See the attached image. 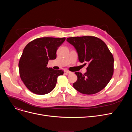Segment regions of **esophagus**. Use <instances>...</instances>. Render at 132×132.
Returning a JSON list of instances; mask_svg holds the SVG:
<instances>
[{"instance_id": "34e87169", "label": "esophagus", "mask_w": 132, "mask_h": 132, "mask_svg": "<svg viewBox=\"0 0 132 132\" xmlns=\"http://www.w3.org/2000/svg\"><path fill=\"white\" fill-rule=\"evenodd\" d=\"M65 73H66L67 74H72V72H70V71H68L67 70H65Z\"/></svg>"}]
</instances>
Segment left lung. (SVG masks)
<instances>
[{"label": "left lung", "mask_w": 132, "mask_h": 132, "mask_svg": "<svg viewBox=\"0 0 132 132\" xmlns=\"http://www.w3.org/2000/svg\"><path fill=\"white\" fill-rule=\"evenodd\" d=\"M78 54L80 62H87V72H75L78 80L73 86L79 92L87 95L97 93L104 88L113 73V57L106 44L94 36L69 37ZM86 65V63L85 64Z\"/></svg>", "instance_id": "1"}]
</instances>
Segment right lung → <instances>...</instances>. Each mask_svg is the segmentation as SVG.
Instances as JSON below:
<instances>
[{"label": "right lung", "instance_id": "obj_1", "mask_svg": "<svg viewBox=\"0 0 132 132\" xmlns=\"http://www.w3.org/2000/svg\"><path fill=\"white\" fill-rule=\"evenodd\" d=\"M65 38L42 37L28 44L20 58L19 68L20 78L26 87L32 93L45 95L55 88L61 70L47 67L48 60L56 58L58 47Z\"/></svg>", "mask_w": 132, "mask_h": 132}]
</instances>
